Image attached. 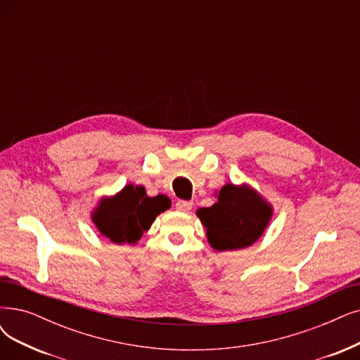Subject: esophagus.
I'll return each instance as SVG.
<instances>
[{"label":"esophagus","instance_id":"esophagus-1","mask_svg":"<svg viewBox=\"0 0 360 360\" xmlns=\"http://www.w3.org/2000/svg\"><path fill=\"white\" fill-rule=\"evenodd\" d=\"M193 207V202H191V200H179V202L176 204V208L177 211L180 212H189Z\"/></svg>","mask_w":360,"mask_h":360}]
</instances>
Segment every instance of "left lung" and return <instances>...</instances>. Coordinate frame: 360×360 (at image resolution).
Listing matches in <instances>:
<instances>
[{
	"label": "left lung",
	"mask_w": 360,
	"mask_h": 360,
	"mask_svg": "<svg viewBox=\"0 0 360 360\" xmlns=\"http://www.w3.org/2000/svg\"><path fill=\"white\" fill-rule=\"evenodd\" d=\"M217 202L196 210L215 251H235L251 247L267 229L273 207L250 184L227 183L215 192Z\"/></svg>",
	"instance_id": "1"
}]
</instances>
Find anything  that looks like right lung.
Masks as SVG:
<instances>
[{
	"label": "right lung",
	"instance_id": "add662e5",
	"mask_svg": "<svg viewBox=\"0 0 360 360\" xmlns=\"http://www.w3.org/2000/svg\"><path fill=\"white\" fill-rule=\"evenodd\" d=\"M169 207L168 196H148L145 186L125 184L120 192L98 200L91 221L100 235L110 242L136 245L158 215Z\"/></svg>",
	"mask_w": 360,
	"mask_h": 360
}]
</instances>
